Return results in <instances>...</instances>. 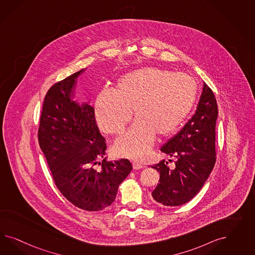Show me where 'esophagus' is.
Returning <instances> with one entry per match:
<instances>
[{"label": "esophagus", "mask_w": 255, "mask_h": 255, "mask_svg": "<svg viewBox=\"0 0 255 255\" xmlns=\"http://www.w3.org/2000/svg\"><path fill=\"white\" fill-rule=\"evenodd\" d=\"M132 167H133V169L138 170L143 168L144 165L138 162H132Z\"/></svg>", "instance_id": "esophagus-1"}]
</instances>
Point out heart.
Instances as JSON below:
<instances>
[{
  "mask_svg": "<svg viewBox=\"0 0 255 255\" xmlns=\"http://www.w3.org/2000/svg\"><path fill=\"white\" fill-rule=\"evenodd\" d=\"M196 95L197 83L190 75L145 67L122 77L117 90L104 88L96 98L95 117L102 131L115 134L124 131L133 110L135 122L114 148L120 156L140 161L149 154L156 132L169 134L184 122Z\"/></svg>",
  "mask_w": 255,
  "mask_h": 255,
  "instance_id": "obj_1",
  "label": "heart"
}]
</instances>
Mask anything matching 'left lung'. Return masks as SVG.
<instances>
[{"label":"left lung","mask_w":255,"mask_h":255,"mask_svg":"<svg viewBox=\"0 0 255 255\" xmlns=\"http://www.w3.org/2000/svg\"><path fill=\"white\" fill-rule=\"evenodd\" d=\"M217 118L215 95L204 82L194 115L161 148L163 153L176 158L175 168L170 169L168 162L164 160L152 165L160 172L159 184L151 193L156 204L181 206L192 200L202 189L216 162Z\"/></svg>","instance_id":"obj_1"}]
</instances>
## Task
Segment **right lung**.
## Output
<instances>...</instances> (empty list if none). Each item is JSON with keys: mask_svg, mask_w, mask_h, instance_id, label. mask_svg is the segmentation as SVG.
Listing matches in <instances>:
<instances>
[{"mask_svg": "<svg viewBox=\"0 0 255 255\" xmlns=\"http://www.w3.org/2000/svg\"><path fill=\"white\" fill-rule=\"evenodd\" d=\"M85 70L48 90L40 119L38 140L62 195L79 209L99 211L116 199L119 186L132 166L127 159L107 161L106 139L95 122L94 108L90 102L74 99L77 77ZM97 163L99 169L95 167Z\"/></svg>", "mask_w": 255, "mask_h": 255, "instance_id": "right-lung-1", "label": "right lung"}]
</instances>
